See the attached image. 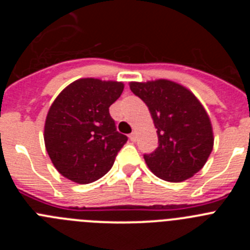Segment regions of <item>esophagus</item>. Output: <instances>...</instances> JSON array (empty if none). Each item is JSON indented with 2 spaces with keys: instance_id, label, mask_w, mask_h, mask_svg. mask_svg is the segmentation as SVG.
Returning a JSON list of instances; mask_svg holds the SVG:
<instances>
[{
  "instance_id": "34e87169",
  "label": "esophagus",
  "mask_w": 250,
  "mask_h": 250,
  "mask_svg": "<svg viewBox=\"0 0 250 250\" xmlns=\"http://www.w3.org/2000/svg\"><path fill=\"white\" fill-rule=\"evenodd\" d=\"M129 138H130V140L132 141V143H135L136 139H138V138H136V132L135 131L131 132V134H130V135H129Z\"/></svg>"
}]
</instances>
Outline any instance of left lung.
<instances>
[{"mask_svg": "<svg viewBox=\"0 0 250 250\" xmlns=\"http://www.w3.org/2000/svg\"><path fill=\"white\" fill-rule=\"evenodd\" d=\"M149 107L159 146L145 154L147 167L165 182L180 183L205 165L214 145L213 127L195 95L180 83L160 80L130 83Z\"/></svg>", "mask_w": 250, "mask_h": 250, "instance_id": "1", "label": "left lung"}]
</instances>
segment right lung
<instances>
[{"label":"right lung","mask_w":250,"mask_h":250,"mask_svg":"<svg viewBox=\"0 0 250 250\" xmlns=\"http://www.w3.org/2000/svg\"><path fill=\"white\" fill-rule=\"evenodd\" d=\"M123 90V83L87 77L70 83L55 99L46 116L43 139L61 175L89 184L111 169L127 141L109 112Z\"/></svg>","instance_id":"add662e5"}]
</instances>
